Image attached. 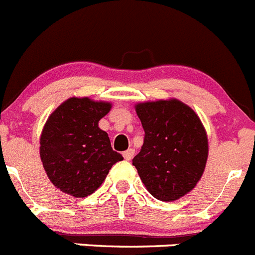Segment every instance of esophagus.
<instances>
[{"label": "esophagus", "mask_w": 255, "mask_h": 255, "mask_svg": "<svg viewBox=\"0 0 255 255\" xmlns=\"http://www.w3.org/2000/svg\"><path fill=\"white\" fill-rule=\"evenodd\" d=\"M133 156H134V149L133 148H129V149H127V151L123 152V157H125V160H127V161L132 160Z\"/></svg>", "instance_id": "1"}]
</instances>
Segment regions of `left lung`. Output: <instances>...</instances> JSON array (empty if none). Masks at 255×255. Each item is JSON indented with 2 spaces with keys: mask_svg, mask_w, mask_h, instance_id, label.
Listing matches in <instances>:
<instances>
[{
  "mask_svg": "<svg viewBox=\"0 0 255 255\" xmlns=\"http://www.w3.org/2000/svg\"><path fill=\"white\" fill-rule=\"evenodd\" d=\"M135 112L144 139L132 162L142 182L161 201L185 196L196 186L208 160V135L203 123L177 99L138 103Z\"/></svg>",
  "mask_w": 255,
  "mask_h": 255,
  "instance_id": "left-lung-1",
  "label": "left lung"
}]
</instances>
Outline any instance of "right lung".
<instances>
[{
	"label": "right lung",
	"mask_w": 255,
	"mask_h": 255,
	"mask_svg": "<svg viewBox=\"0 0 255 255\" xmlns=\"http://www.w3.org/2000/svg\"><path fill=\"white\" fill-rule=\"evenodd\" d=\"M108 102L66 99L50 114L40 137V157L47 177L60 191L87 197L106 180L122 154L113 151L99 121L111 111Z\"/></svg>",
	"instance_id": "1"
}]
</instances>
